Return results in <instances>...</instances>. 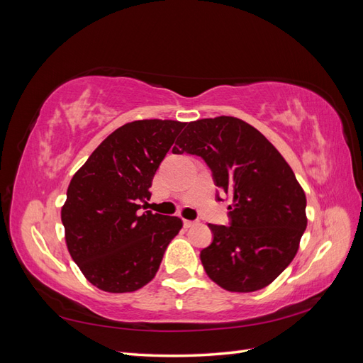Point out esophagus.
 I'll return each mask as SVG.
<instances>
[{
  "instance_id": "1",
  "label": "esophagus",
  "mask_w": 363,
  "mask_h": 363,
  "mask_svg": "<svg viewBox=\"0 0 363 363\" xmlns=\"http://www.w3.org/2000/svg\"><path fill=\"white\" fill-rule=\"evenodd\" d=\"M196 224V221H190V220H184V227L185 229H190V227H193Z\"/></svg>"
}]
</instances>
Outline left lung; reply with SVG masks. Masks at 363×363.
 Instances as JSON below:
<instances>
[{"instance_id": "8db88e82", "label": "left lung", "mask_w": 363, "mask_h": 363, "mask_svg": "<svg viewBox=\"0 0 363 363\" xmlns=\"http://www.w3.org/2000/svg\"><path fill=\"white\" fill-rule=\"evenodd\" d=\"M173 153L204 159L232 201L230 225L208 224L213 241L199 255L207 275L230 292L271 284L296 257L308 224L305 191L289 164L257 128L230 116L187 123Z\"/></svg>"}]
</instances>
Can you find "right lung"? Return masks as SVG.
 I'll list each match as a JSON object with an SVG mask.
<instances>
[{"instance_id":"obj_1","label":"right lung","mask_w":363,"mask_h":363,"mask_svg":"<svg viewBox=\"0 0 363 363\" xmlns=\"http://www.w3.org/2000/svg\"><path fill=\"white\" fill-rule=\"evenodd\" d=\"M184 126L159 119L125 123L72 176L62 207L65 238L72 259L99 289L121 294L145 286L181 230V218L140 208Z\"/></svg>"}]
</instances>
